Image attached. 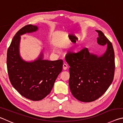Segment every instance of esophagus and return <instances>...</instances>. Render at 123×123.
<instances>
[{"label":"esophagus","mask_w":123,"mask_h":123,"mask_svg":"<svg viewBox=\"0 0 123 123\" xmlns=\"http://www.w3.org/2000/svg\"><path fill=\"white\" fill-rule=\"evenodd\" d=\"M68 68V65L66 63H64L63 64V70H66Z\"/></svg>","instance_id":"obj_1"}]
</instances>
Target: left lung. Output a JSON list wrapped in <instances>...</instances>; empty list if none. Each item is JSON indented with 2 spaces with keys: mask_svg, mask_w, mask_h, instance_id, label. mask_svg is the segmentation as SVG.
<instances>
[{
  "mask_svg": "<svg viewBox=\"0 0 123 123\" xmlns=\"http://www.w3.org/2000/svg\"><path fill=\"white\" fill-rule=\"evenodd\" d=\"M96 31L99 35L98 43L106 47L103 55L98 56L85 48L66 57L70 66V91L76 99L86 103L95 100L106 92L113 81L115 70L112 43L101 31Z\"/></svg>",
  "mask_w": 123,
  "mask_h": 123,
  "instance_id": "left-lung-1",
  "label": "left lung"
}]
</instances>
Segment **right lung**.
<instances>
[{
  "mask_svg": "<svg viewBox=\"0 0 123 123\" xmlns=\"http://www.w3.org/2000/svg\"><path fill=\"white\" fill-rule=\"evenodd\" d=\"M38 29L31 24L23 27L14 35L7 52V68L11 84L20 95L32 101L41 100L50 93L63 67L62 60H43L42 52L32 62H26L20 57V36L36 31Z\"/></svg>",
  "mask_w": 123,
  "mask_h": 123,
  "instance_id": "1",
  "label": "right lung"
}]
</instances>
